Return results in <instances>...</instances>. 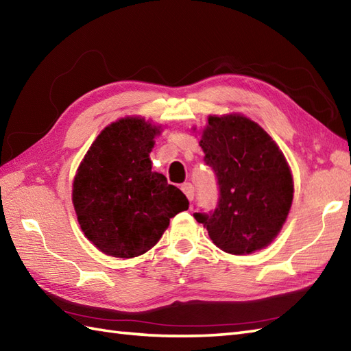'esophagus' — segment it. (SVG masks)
I'll list each match as a JSON object with an SVG mask.
<instances>
[{"label": "esophagus", "mask_w": 351, "mask_h": 351, "mask_svg": "<svg viewBox=\"0 0 351 351\" xmlns=\"http://www.w3.org/2000/svg\"><path fill=\"white\" fill-rule=\"evenodd\" d=\"M181 190L184 191V194L186 195V199H188V200H190V202H193V200H194L195 190H194V185H193V184H190V182H185V184H182Z\"/></svg>", "instance_id": "esophagus-1"}]
</instances>
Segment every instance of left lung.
<instances>
[{
	"instance_id": "8db88e82",
	"label": "left lung",
	"mask_w": 351,
	"mask_h": 351,
	"mask_svg": "<svg viewBox=\"0 0 351 351\" xmlns=\"http://www.w3.org/2000/svg\"><path fill=\"white\" fill-rule=\"evenodd\" d=\"M200 147L217 175L215 210L195 212L209 237L228 254H252L282 230L293 199L289 165L271 136L240 114L210 115Z\"/></svg>"
}]
</instances>
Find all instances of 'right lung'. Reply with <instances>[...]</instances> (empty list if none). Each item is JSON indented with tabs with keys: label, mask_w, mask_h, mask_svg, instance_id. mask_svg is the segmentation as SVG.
<instances>
[{
	"label": "right lung",
	"mask_w": 351,
	"mask_h": 351,
	"mask_svg": "<svg viewBox=\"0 0 351 351\" xmlns=\"http://www.w3.org/2000/svg\"><path fill=\"white\" fill-rule=\"evenodd\" d=\"M158 133L141 117H125L99 133L77 170L73 203L78 223L106 255L145 254L170 218L190 204L165 175L151 170L149 152Z\"/></svg>",
	"instance_id": "obj_1"
}]
</instances>
